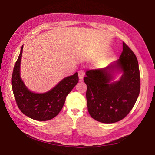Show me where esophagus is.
<instances>
[{
  "label": "esophagus",
  "instance_id": "1",
  "mask_svg": "<svg viewBox=\"0 0 155 155\" xmlns=\"http://www.w3.org/2000/svg\"><path fill=\"white\" fill-rule=\"evenodd\" d=\"M84 76H85V72H84V71H83V70H81V71H78V77H79L80 81H82L83 79Z\"/></svg>",
  "mask_w": 155,
  "mask_h": 155
}]
</instances>
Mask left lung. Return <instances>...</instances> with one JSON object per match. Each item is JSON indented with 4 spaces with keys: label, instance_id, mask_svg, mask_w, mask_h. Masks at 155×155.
<instances>
[{
    "label": "left lung",
    "instance_id": "obj_1",
    "mask_svg": "<svg viewBox=\"0 0 155 155\" xmlns=\"http://www.w3.org/2000/svg\"><path fill=\"white\" fill-rule=\"evenodd\" d=\"M116 68L123 72L117 82L110 83ZM108 71H107V69ZM88 111L94 120L111 124L124 119L134 107L140 93V77L137 58L123 42L120 59L107 67L86 72Z\"/></svg>",
    "mask_w": 155,
    "mask_h": 155
}]
</instances>
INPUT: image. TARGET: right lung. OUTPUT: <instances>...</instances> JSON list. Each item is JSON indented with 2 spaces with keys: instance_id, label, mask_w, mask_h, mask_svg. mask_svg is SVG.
Segmentation results:
<instances>
[{
  "instance_id": "right-lung-1",
  "label": "right lung",
  "mask_w": 155,
  "mask_h": 155,
  "mask_svg": "<svg viewBox=\"0 0 155 155\" xmlns=\"http://www.w3.org/2000/svg\"><path fill=\"white\" fill-rule=\"evenodd\" d=\"M22 53L23 46L15 62L11 78L12 89L17 105L23 114L33 120H50L61 111L66 96L78 83V72L64 78L47 93H32L27 89L20 78V63Z\"/></svg>"
}]
</instances>
